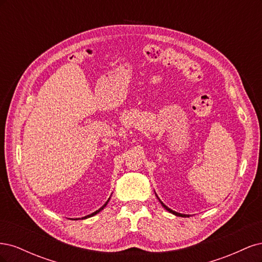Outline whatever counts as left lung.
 Listing matches in <instances>:
<instances>
[{"label": "left lung", "instance_id": "1", "mask_svg": "<svg viewBox=\"0 0 262 262\" xmlns=\"http://www.w3.org/2000/svg\"><path fill=\"white\" fill-rule=\"evenodd\" d=\"M155 195L157 196V199L158 200H160V202H161V204L163 205V208L165 209V210H167L169 213H171V214H173V215H176V216H181V217H189L190 215H189V214H182V213H178V212H176V211H172L171 209H169L168 207H167V205H165L162 201H161V199H160V198H158V195L155 193Z\"/></svg>", "mask_w": 262, "mask_h": 262}]
</instances>
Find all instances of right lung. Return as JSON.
Here are the masks:
<instances>
[{
    "label": "right lung",
    "mask_w": 262,
    "mask_h": 262,
    "mask_svg": "<svg viewBox=\"0 0 262 262\" xmlns=\"http://www.w3.org/2000/svg\"><path fill=\"white\" fill-rule=\"evenodd\" d=\"M109 200H110V198H109V199L106 201V203L104 204V205H102V207L101 208H99L97 211H95V212H93V213H91V214H89V215H86V216H84V217H82V220H85V219H89V217H92V216H94V215H96V214L97 213H99L101 210H104V208L106 207V205L108 204V202H109ZM70 220H72V219H70ZM74 220H81V219H74Z\"/></svg>",
    "instance_id": "right-lung-1"
}]
</instances>
